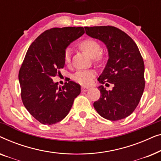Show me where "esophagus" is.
Instances as JSON below:
<instances>
[{
  "label": "esophagus",
  "mask_w": 161,
  "mask_h": 161,
  "mask_svg": "<svg viewBox=\"0 0 161 161\" xmlns=\"http://www.w3.org/2000/svg\"><path fill=\"white\" fill-rule=\"evenodd\" d=\"M89 89H90V87H89V86H83L81 87V91H82L83 92L89 91Z\"/></svg>",
  "instance_id": "esophagus-1"
}]
</instances>
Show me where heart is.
<instances>
[{
    "label": "heart",
    "mask_w": 161,
    "mask_h": 161,
    "mask_svg": "<svg viewBox=\"0 0 161 161\" xmlns=\"http://www.w3.org/2000/svg\"><path fill=\"white\" fill-rule=\"evenodd\" d=\"M78 47L81 50L92 57L94 63L101 64L105 62L106 56L104 53L101 51V46L98 42L92 39H86L81 41L79 43ZM64 61L65 64L70 62V50L69 48L65 50ZM94 75L95 72L93 70H79L73 75V80L80 84L88 85L91 83Z\"/></svg>",
    "instance_id": "1"
}]
</instances>
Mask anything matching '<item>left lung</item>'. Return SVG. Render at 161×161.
I'll use <instances>...</instances> for the list:
<instances>
[{"label":"left lung","instance_id":"left-lung-1","mask_svg":"<svg viewBox=\"0 0 161 161\" xmlns=\"http://www.w3.org/2000/svg\"><path fill=\"white\" fill-rule=\"evenodd\" d=\"M84 28L87 35L103 42L108 50V61L98 81L114 85L111 91L99 86L101 95L94 103V108L106 119L126 118L135 111L145 87L144 63L138 46L126 33L114 26Z\"/></svg>","mask_w":161,"mask_h":161}]
</instances>
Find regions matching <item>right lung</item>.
<instances>
[{
  "mask_svg": "<svg viewBox=\"0 0 161 161\" xmlns=\"http://www.w3.org/2000/svg\"><path fill=\"white\" fill-rule=\"evenodd\" d=\"M83 27L52 28L31 43L19 71L21 98L31 115L43 125H53L66 117L80 86L74 81L61 87L52 78L64 67L68 45L84 34Z\"/></svg>",
  "mask_w": 161,
  "mask_h": 161,
  "instance_id": "1",
  "label": "right lung"
}]
</instances>
